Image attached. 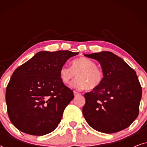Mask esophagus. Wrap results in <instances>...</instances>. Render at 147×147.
I'll return each mask as SVG.
<instances>
[{
	"instance_id": "esophagus-1",
	"label": "esophagus",
	"mask_w": 147,
	"mask_h": 147,
	"mask_svg": "<svg viewBox=\"0 0 147 147\" xmlns=\"http://www.w3.org/2000/svg\"><path fill=\"white\" fill-rule=\"evenodd\" d=\"M74 94L75 96H77V95H79V94H80V92H78L77 91H74Z\"/></svg>"
}]
</instances>
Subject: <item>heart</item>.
Returning a JSON list of instances; mask_svg holds the SVG:
<instances>
[{"mask_svg": "<svg viewBox=\"0 0 147 147\" xmlns=\"http://www.w3.org/2000/svg\"><path fill=\"white\" fill-rule=\"evenodd\" d=\"M59 73L60 80L64 84H69L76 74L78 78L72 82L71 86L78 90L96 89L104 80L102 70L96 66L94 61L84 57L73 60L71 68L63 65Z\"/></svg>", "mask_w": 147, "mask_h": 147, "instance_id": "1", "label": "heart"}]
</instances>
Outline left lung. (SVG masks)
<instances>
[{
    "label": "left lung",
    "mask_w": 147,
    "mask_h": 147,
    "mask_svg": "<svg viewBox=\"0 0 147 147\" xmlns=\"http://www.w3.org/2000/svg\"><path fill=\"white\" fill-rule=\"evenodd\" d=\"M99 62L104 73L100 86L84 94L82 113L94 130L111 134L128 128L137 118L142 88L134 70L109 51L86 54Z\"/></svg>",
    "instance_id": "8db88e82"
}]
</instances>
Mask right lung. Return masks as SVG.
<instances>
[{"label":"right lung","mask_w":147,"mask_h":147,"mask_svg":"<svg viewBox=\"0 0 147 147\" xmlns=\"http://www.w3.org/2000/svg\"><path fill=\"white\" fill-rule=\"evenodd\" d=\"M78 52L40 51L20 65L6 89L7 112L20 131L42 136L57 127L74 95L62 83L59 69Z\"/></svg>","instance_id":"1"}]
</instances>
